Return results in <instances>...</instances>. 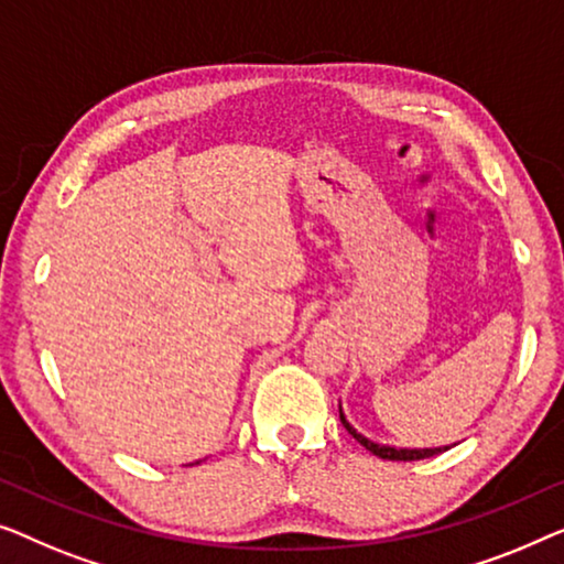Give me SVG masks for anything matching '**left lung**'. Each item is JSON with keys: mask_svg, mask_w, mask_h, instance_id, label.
Instances as JSON below:
<instances>
[{"mask_svg": "<svg viewBox=\"0 0 564 564\" xmlns=\"http://www.w3.org/2000/svg\"><path fill=\"white\" fill-rule=\"evenodd\" d=\"M339 422H343V426L347 432L352 434L355 440H358L365 449L372 452V455L380 457V459H424V457H434L440 455V452H447L449 447H455V444H442V447H393V444H380V442H372L370 437H365V434H360L355 426L347 422L345 411H343V403H339Z\"/></svg>", "mask_w": 564, "mask_h": 564, "instance_id": "8db88e82", "label": "left lung"}]
</instances>
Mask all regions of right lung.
Listing matches in <instances>:
<instances>
[{
    "label": "right lung",
    "mask_w": 564,
    "mask_h": 564,
    "mask_svg": "<svg viewBox=\"0 0 564 564\" xmlns=\"http://www.w3.org/2000/svg\"><path fill=\"white\" fill-rule=\"evenodd\" d=\"M192 465H194V463H192ZM196 465H199V463H196Z\"/></svg>",
    "instance_id": "right-lung-1"
}]
</instances>
